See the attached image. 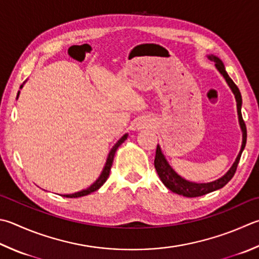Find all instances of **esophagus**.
Returning <instances> with one entry per match:
<instances>
[{
  "instance_id": "1",
  "label": "esophagus",
  "mask_w": 259,
  "mask_h": 259,
  "mask_svg": "<svg viewBox=\"0 0 259 259\" xmlns=\"http://www.w3.org/2000/svg\"><path fill=\"white\" fill-rule=\"evenodd\" d=\"M145 126H146V121H144V120H141L140 123L138 124V127L139 128H144Z\"/></svg>"
}]
</instances>
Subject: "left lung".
Returning a JSON list of instances; mask_svg holds the SVG:
<instances>
[{
    "instance_id": "left-lung-1",
    "label": "left lung",
    "mask_w": 259,
    "mask_h": 259,
    "mask_svg": "<svg viewBox=\"0 0 259 259\" xmlns=\"http://www.w3.org/2000/svg\"><path fill=\"white\" fill-rule=\"evenodd\" d=\"M208 58L215 63L217 69L223 75L224 79H226V81L228 82L229 87L231 88L232 92L235 94L236 100H237L239 123H240L241 130H242V136H243V138H242V145H241L240 152H239L238 157L235 161V163L232 164V167L230 168V170H229V171L226 175H224L223 177H221L220 179H218V180H215V182H212V183H207V184L190 183V182H187V180L183 179L182 177H180V176L176 174L172 170V168L168 164L167 160L164 159L162 152H161L160 146L158 145L157 151H155L154 167H155V170H157V172L159 175L161 182L164 184L165 187L171 190V192L178 194V195H183V196H186V197L202 196V195L208 194L211 192H214V190L222 188L223 186H226V185L229 182H230L233 176H235V174H236L238 163H239V161H240L241 153H242L243 149H245L246 142H247V128H246L245 120H243L242 115H241L242 99H241L240 91H239L238 87L236 85L235 82L231 80V77L228 75V73L226 72V69H224V65H223V63L221 62L220 58H218L217 56H213V55L208 56Z\"/></svg>"
}]
</instances>
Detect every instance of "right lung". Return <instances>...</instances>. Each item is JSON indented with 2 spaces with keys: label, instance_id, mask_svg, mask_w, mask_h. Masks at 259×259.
Returning a JSON list of instances; mask_svg holds the SVG:
<instances>
[{
  "label": "right lung",
  "instance_id": "1",
  "mask_svg": "<svg viewBox=\"0 0 259 259\" xmlns=\"http://www.w3.org/2000/svg\"><path fill=\"white\" fill-rule=\"evenodd\" d=\"M22 88V85L20 87ZM18 96H19V92H18ZM127 139V134H125L123 138H121L118 142H117L115 144V146L113 149H111V151L109 152V155L108 158H107V161H106V164H105V168L104 170H102V172L100 175V177L97 179V182L95 184H92L91 186L89 188H87L84 190H81V192H77V193H74V194H70V195H64V197H70V198H76V197H81V196H85V195H89L90 193L92 192H96L97 189H99L102 185L105 184V182L107 180V178L109 177V172H110V168H111V164H113V161H114V155H115V152L116 150L118 149V146L124 142V141Z\"/></svg>",
  "mask_w": 259,
  "mask_h": 259
}]
</instances>
